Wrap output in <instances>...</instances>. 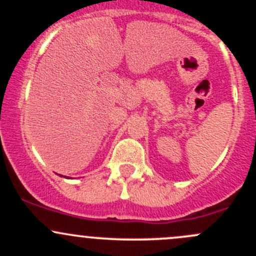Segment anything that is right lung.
<instances>
[{"label": "right lung", "mask_w": 256, "mask_h": 256, "mask_svg": "<svg viewBox=\"0 0 256 256\" xmlns=\"http://www.w3.org/2000/svg\"><path fill=\"white\" fill-rule=\"evenodd\" d=\"M60 176H62V174H60Z\"/></svg>", "instance_id": "add662e5"}]
</instances>
